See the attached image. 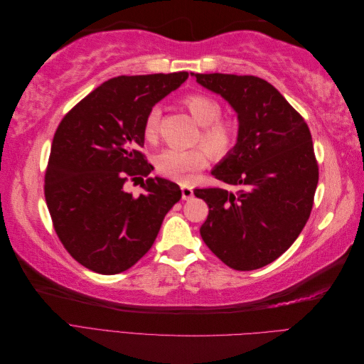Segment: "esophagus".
<instances>
[{"mask_svg":"<svg viewBox=\"0 0 364 364\" xmlns=\"http://www.w3.org/2000/svg\"><path fill=\"white\" fill-rule=\"evenodd\" d=\"M181 190H182V199H183V200H188V199H191V197L194 196V193H193V186L182 185V186H181Z\"/></svg>","mask_w":364,"mask_h":364,"instance_id":"1","label":"esophagus"}]
</instances>
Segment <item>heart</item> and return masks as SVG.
<instances>
[{
  "label": "heart",
  "instance_id": "b5f03b06",
  "mask_svg": "<svg viewBox=\"0 0 364 364\" xmlns=\"http://www.w3.org/2000/svg\"><path fill=\"white\" fill-rule=\"evenodd\" d=\"M183 105L196 123L202 126L199 139L209 155L215 159L225 158L235 146L238 130L232 121L220 118L222 115L220 103L206 94L193 92L183 98ZM159 118V107H151L144 119V136L147 141H155L158 138ZM206 159V152L200 147L165 149L156 156L155 162L162 176L186 181L194 171L203 167Z\"/></svg>",
  "mask_w": 364,
  "mask_h": 364
}]
</instances>
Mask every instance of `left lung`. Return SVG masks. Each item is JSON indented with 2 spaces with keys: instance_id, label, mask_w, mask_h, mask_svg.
Wrapping results in <instances>:
<instances>
[{
  "instance_id": "1",
  "label": "left lung",
  "mask_w": 364,
  "mask_h": 364,
  "mask_svg": "<svg viewBox=\"0 0 364 364\" xmlns=\"http://www.w3.org/2000/svg\"><path fill=\"white\" fill-rule=\"evenodd\" d=\"M237 112L234 149L213 176L238 191L196 188L209 206L200 228L205 245L226 266H267L299 237L310 217L318 167L310 129L282 94L255 75L194 74Z\"/></svg>"
}]
</instances>
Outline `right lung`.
Returning <instances> with one entry per match:
<instances>
[{
	"mask_svg": "<svg viewBox=\"0 0 364 364\" xmlns=\"http://www.w3.org/2000/svg\"><path fill=\"white\" fill-rule=\"evenodd\" d=\"M188 79V73L119 75L105 82L63 117L46 173L54 230L70 255L95 273L134 266L155 243L162 220L182 193L150 178L144 146L150 109ZM147 177L135 198L124 183Z\"/></svg>",
	"mask_w": 364,
	"mask_h": 364,
	"instance_id": "obj_1",
	"label": "right lung"
}]
</instances>
